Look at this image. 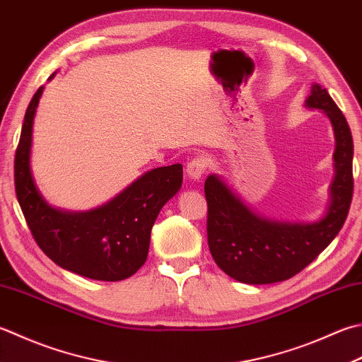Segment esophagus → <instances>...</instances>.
<instances>
[{"label":"esophagus","mask_w":362,"mask_h":362,"mask_svg":"<svg viewBox=\"0 0 362 362\" xmlns=\"http://www.w3.org/2000/svg\"><path fill=\"white\" fill-rule=\"evenodd\" d=\"M207 166H209L207 158L196 157V158L188 161V165H187V174H188L189 179L199 180L201 177L205 174V171H207Z\"/></svg>","instance_id":"34e87169"}]
</instances>
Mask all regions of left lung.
Masks as SVG:
<instances>
[{
    "instance_id": "left-lung-1",
    "label": "left lung",
    "mask_w": 362,
    "mask_h": 362,
    "mask_svg": "<svg viewBox=\"0 0 362 362\" xmlns=\"http://www.w3.org/2000/svg\"><path fill=\"white\" fill-rule=\"evenodd\" d=\"M306 105L322 110L334 129L336 177L325 218L314 224L268 221L254 215L219 180L209 175L207 240L216 265L245 284H273L306 268L342 229L353 197V138L349 122L327 89L314 84Z\"/></svg>"
}]
</instances>
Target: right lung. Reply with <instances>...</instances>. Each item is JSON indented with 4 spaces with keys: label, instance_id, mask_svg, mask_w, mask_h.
<instances>
[{
    "label": "right lung",
    "instance_id": "add662e5",
    "mask_svg": "<svg viewBox=\"0 0 362 362\" xmlns=\"http://www.w3.org/2000/svg\"><path fill=\"white\" fill-rule=\"evenodd\" d=\"M42 90L39 88L28 105L13 161L16 193L28 228L40 250L69 272L97 281L130 278L144 265L152 226L163 205L180 189L183 168L152 169L111 202L86 214L49 207L30 169L33 120Z\"/></svg>",
    "mask_w": 362,
    "mask_h": 362
}]
</instances>
